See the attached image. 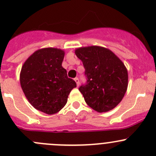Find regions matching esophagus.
I'll list each match as a JSON object with an SVG mask.
<instances>
[{
    "label": "esophagus",
    "mask_w": 156,
    "mask_h": 156,
    "mask_svg": "<svg viewBox=\"0 0 156 156\" xmlns=\"http://www.w3.org/2000/svg\"><path fill=\"white\" fill-rule=\"evenodd\" d=\"M74 80H75V82H76L77 86H78H78H79V79H78V78H75Z\"/></svg>",
    "instance_id": "obj_1"
}]
</instances>
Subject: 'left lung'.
<instances>
[{
    "instance_id": "left-lung-1",
    "label": "left lung",
    "mask_w": 156,
    "mask_h": 156,
    "mask_svg": "<svg viewBox=\"0 0 156 156\" xmlns=\"http://www.w3.org/2000/svg\"><path fill=\"white\" fill-rule=\"evenodd\" d=\"M87 83L79 87L86 103L98 112L113 109L123 99L128 84L125 64L110 50L100 46L77 48Z\"/></svg>"
}]
</instances>
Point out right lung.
Wrapping results in <instances>:
<instances>
[{"mask_svg":"<svg viewBox=\"0 0 156 156\" xmlns=\"http://www.w3.org/2000/svg\"><path fill=\"white\" fill-rule=\"evenodd\" d=\"M65 52L47 48L36 50L24 62L20 80L25 96L38 111L53 115L66 104L76 83L62 66Z\"/></svg>","mask_w":156,"mask_h":156,"instance_id":"obj_1","label":"right lung"}]
</instances>
